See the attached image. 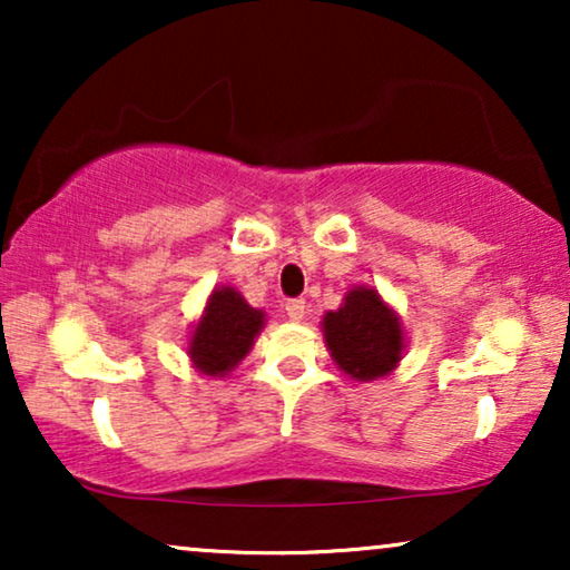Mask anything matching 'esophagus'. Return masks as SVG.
<instances>
[{"label":"esophagus","mask_w":570,"mask_h":570,"mask_svg":"<svg viewBox=\"0 0 570 570\" xmlns=\"http://www.w3.org/2000/svg\"><path fill=\"white\" fill-rule=\"evenodd\" d=\"M285 314H287V318H291V322H301V318L306 316V301H301V298L287 301L285 303Z\"/></svg>","instance_id":"1"}]
</instances>
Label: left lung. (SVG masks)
I'll return each mask as SVG.
<instances>
[{"label":"left lung","instance_id":"left-lung-1","mask_svg":"<svg viewBox=\"0 0 570 570\" xmlns=\"http://www.w3.org/2000/svg\"><path fill=\"white\" fill-rule=\"evenodd\" d=\"M322 330L334 363L355 381L384 379L402 361V322L376 287H353L337 311H326Z\"/></svg>","mask_w":570,"mask_h":570}]
</instances>
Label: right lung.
Instances as JSON below:
<instances>
[{
	"mask_svg": "<svg viewBox=\"0 0 570 570\" xmlns=\"http://www.w3.org/2000/svg\"><path fill=\"white\" fill-rule=\"evenodd\" d=\"M262 326L264 311L248 306L228 285L215 287L189 340L194 368L205 376H228L252 350Z\"/></svg>",
	"mask_w": 570,
	"mask_h": 570,
	"instance_id": "add662e5",
	"label": "right lung"
}]
</instances>
